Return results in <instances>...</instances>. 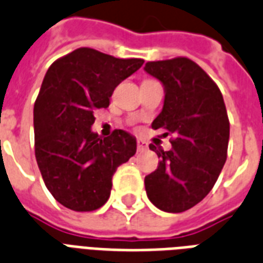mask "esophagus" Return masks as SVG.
<instances>
[{
	"label": "esophagus",
	"instance_id": "obj_1",
	"mask_svg": "<svg viewBox=\"0 0 263 263\" xmlns=\"http://www.w3.org/2000/svg\"><path fill=\"white\" fill-rule=\"evenodd\" d=\"M136 146H138V152H143V150L147 149V143L142 139L136 140Z\"/></svg>",
	"mask_w": 263,
	"mask_h": 263
}]
</instances>
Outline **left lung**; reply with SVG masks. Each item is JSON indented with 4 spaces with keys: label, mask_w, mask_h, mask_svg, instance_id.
Wrapping results in <instances>:
<instances>
[{
    "label": "left lung",
    "mask_w": 263,
    "mask_h": 263,
    "mask_svg": "<svg viewBox=\"0 0 263 263\" xmlns=\"http://www.w3.org/2000/svg\"><path fill=\"white\" fill-rule=\"evenodd\" d=\"M145 71L163 84L164 106L152 123L171 134L172 149L149 147L157 170L145 178L147 197L161 211L183 212L200 203L225 165L229 118L223 96L212 78L187 58L147 62Z\"/></svg>",
    "instance_id": "left-lung-1"
}]
</instances>
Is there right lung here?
Returning <instances> with one entry per match:
<instances>
[{
	"label": "right lung",
	"instance_id": "add662e5",
	"mask_svg": "<svg viewBox=\"0 0 263 263\" xmlns=\"http://www.w3.org/2000/svg\"><path fill=\"white\" fill-rule=\"evenodd\" d=\"M143 62L78 48L48 69L34 103V147L47 189L66 208L102 207L117 167L136 153L135 136L127 131L100 138L91 127L96 109H106L116 87Z\"/></svg>",
	"mask_w": 263,
	"mask_h": 263
}]
</instances>
